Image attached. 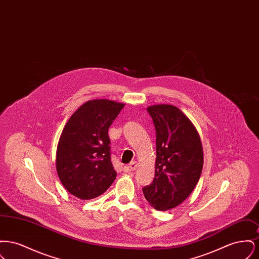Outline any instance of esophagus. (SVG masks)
Here are the masks:
<instances>
[{
	"label": "esophagus",
	"instance_id": "34e87169",
	"mask_svg": "<svg viewBox=\"0 0 259 259\" xmlns=\"http://www.w3.org/2000/svg\"><path fill=\"white\" fill-rule=\"evenodd\" d=\"M137 168H138V162L133 161V162H131L129 165H127V166L124 167L123 171L125 172H133V171H135Z\"/></svg>",
	"mask_w": 259,
	"mask_h": 259
}]
</instances>
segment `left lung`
Here are the masks:
<instances>
[{
	"instance_id": "left-lung-1",
	"label": "left lung",
	"mask_w": 259,
	"mask_h": 259,
	"mask_svg": "<svg viewBox=\"0 0 259 259\" xmlns=\"http://www.w3.org/2000/svg\"><path fill=\"white\" fill-rule=\"evenodd\" d=\"M156 130L154 180L143 188L152 208L168 210L188 197L200 179L204 153L196 127L179 108L153 105L148 108Z\"/></svg>"
}]
</instances>
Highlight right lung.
Listing matches in <instances>:
<instances>
[{
	"instance_id": "1",
	"label": "right lung",
	"mask_w": 259,
	"mask_h": 259,
	"mask_svg": "<svg viewBox=\"0 0 259 259\" xmlns=\"http://www.w3.org/2000/svg\"><path fill=\"white\" fill-rule=\"evenodd\" d=\"M124 106L108 99L90 100L65 125L56 149V171L63 186L75 197H98L115 180L108 131Z\"/></svg>"
}]
</instances>
